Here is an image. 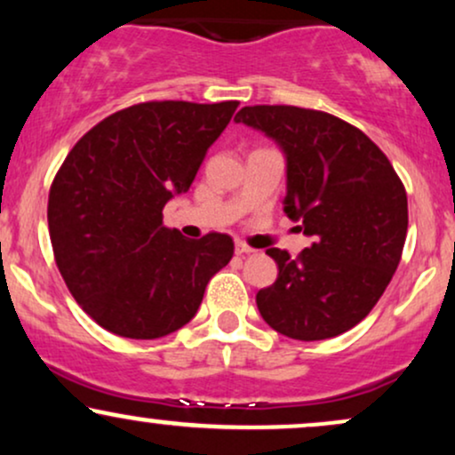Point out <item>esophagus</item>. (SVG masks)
<instances>
[{
    "label": "esophagus",
    "mask_w": 455,
    "mask_h": 455,
    "mask_svg": "<svg viewBox=\"0 0 455 455\" xmlns=\"http://www.w3.org/2000/svg\"><path fill=\"white\" fill-rule=\"evenodd\" d=\"M252 252H257V250L250 248L248 243H243V242L235 243V254H237V257H245V254H252Z\"/></svg>",
    "instance_id": "34e87169"
}]
</instances>
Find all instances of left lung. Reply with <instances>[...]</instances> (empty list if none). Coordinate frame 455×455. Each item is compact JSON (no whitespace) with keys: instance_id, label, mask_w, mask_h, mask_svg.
Wrapping results in <instances>:
<instances>
[{"instance_id":"left-lung-1","label":"left lung","mask_w":455,"mask_h":455,"mask_svg":"<svg viewBox=\"0 0 455 455\" xmlns=\"http://www.w3.org/2000/svg\"><path fill=\"white\" fill-rule=\"evenodd\" d=\"M235 122L284 149V213L312 237L295 259L267 250L278 278L257 293L260 316L293 340L340 336L370 315L398 267L409 228L404 184L374 140L331 113L254 104Z\"/></svg>"}]
</instances>
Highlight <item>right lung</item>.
Listing matches in <instances>:
<instances>
[{"mask_svg":"<svg viewBox=\"0 0 455 455\" xmlns=\"http://www.w3.org/2000/svg\"><path fill=\"white\" fill-rule=\"evenodd\" d=\"M237 100L139 102L76 140L49 192V235L68 291L98 325L154 340L184 327L233 259L228 235L186 239L162 222L190 190Z\"/></svg>","mask_w":455,"mask_h":455,"instance_id":"add662e5","label":"right lung"}]
</instances>
